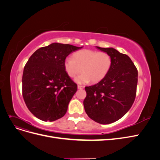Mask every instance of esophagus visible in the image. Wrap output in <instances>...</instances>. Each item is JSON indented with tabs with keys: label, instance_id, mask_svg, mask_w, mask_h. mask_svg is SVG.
Here are the masks:
<instances>
[{
	"label": "esophagus",
	"instance_id": "34e87169",
	"mask_svg": "<svg viewBox=\"0 0 160 160\" xmlns=\"http://www.w3.org/2000/svg\"><path fill=\"white\" fill-rule=\"evenodd\" d=\"M77 88H78V89H83L84 88V86H83V85H78L77 86Z\"/></svg>",
	"mask_w": 160,
	"mask_h": 160
}]
</instances>
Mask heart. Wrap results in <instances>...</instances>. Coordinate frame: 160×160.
I'll return each instance as SVG.
<instances>
[{"instance_id": "obj_1", "label": "heart", "mask_w": 160, "mask_h": 160, "mask_svg": "<svg viewBox=\"0 0 160 160\" xmlns=\"http://www.w3.org/2000/svg\"><path fill=\"white\" fill-rule=\"evenodd\" d=\"M112 64L111 56L107 52L94 50L83 49L75 52L72 58L65 60L64 67L71 78H75L78 83H87L91 81L98 83L108 75Z\"/></svg>"}]
</instances>
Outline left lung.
Masks as SVG:
<instances>
[{
	"mask_svg": "<svg viewBox=\"0 0 160 160\" xmlns=\"http://www.w3.org/2000/svg\"><path fill=\"white\" fill-rule=\"evenodd\" d=\"M98 49L111 56L112 64L108 75L94 85L85 87L84 108L89 117L101 124H109L122 118L134 102L138 70L127 55L113 48Z\"/></svg>",
	"mask_w": 160,
	"mask_h": 160,
	"instance_id": "1",
	"label": "left lung"
}]
</instances>
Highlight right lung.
I'll return each mask as SVG.
<instances>
[{"label":"right lung","mask_w":160,"mask_h":160,"mask_svg":"<svg viewBox=\"0 0 160 160\" xmlns=\"http://www.w3.org/2000/svg\"><path fill=\"white\" fill-rule=\"evenodd\" d=\"M82 47L54 42L37 49L28 59L22 74V96L38 119L53 122L66 113L77 85L67 75L64 62Z\"/></svg>","instance_id":"right-lung-1"}]
</instances>
